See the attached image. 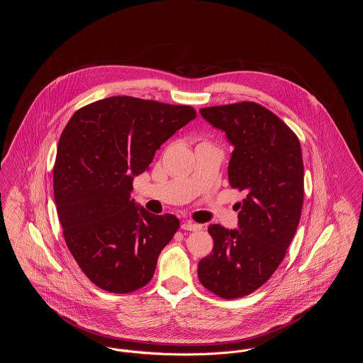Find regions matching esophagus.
I'll return each instance as SVG.
<instances>
[{
  "label": "esophagus",
  "instance_id": "1",
  "mask_svg": "<svg viewBox=\"0 0 363 363\" xmlns=\"http://www.w3.org/2000/svg\"><path fill=\"white\" fill-rule=\"evenodd\" d=\"M182 229H183V230H193V232H196V230H201L203 226L199 225V223H193V222L187 220V222H184V223L182 225Z\"/></svg>",
  "mask_w": 363,
  "mask_h": 363
}]
</instances>
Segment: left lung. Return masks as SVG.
Listing matches in <instances>:
<instances>
[{"mask_svg": "<svg viewBox=\"0 0 363 363\" xmlns=\"http://www.w3.org/2000/svg\"><path fill=\"white\" fill-rule=\"evenodd\" d=\"M225 131L233 152L229 183L246 193L239 229L209 225L212 253L199 262L200 282L223 299L250 295L265 284L286 255L303 206V159L296 134L255 102L200 110Z\"/></svg>", "mask_w": 363, "mask_h": 363, "instance_id": "obj_1", "label": "left lung"}]
</instances>
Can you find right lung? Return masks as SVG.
I'll return each mask as SVG.
<instances>
[{
  "label": "right lung",
  "instance_id": "right-lung-1",
  "mask_svg": "<svg viewBox=\"0 0 363 363\" xmlns=\"http://www.w3.org/2000/svg\"><path fill=\"white\" fill-rule=\"evenodd\" d=\"M196 116L191 106L111 96L81 107L65 125L52 170L58 219L72 257L101 289L130 294L154 277L180 222L138 207L133 180Z\"/></svg>",
  "mask_w": 363,
  "mask_h": 363
}]
</instances>
